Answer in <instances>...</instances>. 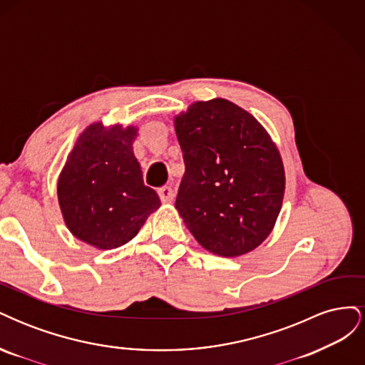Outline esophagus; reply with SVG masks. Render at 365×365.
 <instances>
[{
    "label": "esophagus",
    "mask_w": 365,
    "mask_h": 365,
    "mask_svg": "<svg viewBox=\"0 0 365 365\" xmlns=\"http://www.w3.org/2000/svg\"><path fill=\"white\" fill-rule=\"evenodd\" d=\"M158 195L161 197L163 202H172L173 197H175V192L170 185H164V187H160L158 189Z\"/></svg>",
    "instance_id": "1"
}]
</instances>
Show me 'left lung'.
Segmentation results:
<instances>
[{
    "instance_id": "1",
    "label": "left lung",
    "mask_w": 365,
    "mask_h": 365,
    "mask_svg": "<svg viewBox=\"0 0 365 365\" xmlns=\"http://www.w3.org/2000/svg\"><path fill=\"white\" fill-rule=\"evenodd\" d=\"M185 172L175 207L210 252L236 257L268 237L284 193L279 149L245 109L196 102L175 118Z\"/></svg>"
}]
</instances>
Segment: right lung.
<instances>
[{"label":"right lung","instance_id":"1","mask_svg":"<svg viewBox=\"0 0 365 365\" xmlns=\"http://www.w3.org/2000/svg\"><path fill=\"white\" fill-rule=\"evenodd\" d=\"M135 128L88 126L59 175L58 197L71 233L101 250L135 237L161 205L157 192L143 181L132 152Z\"/></svg>","mask_w":365,"mask_h":365}]
</instances>
